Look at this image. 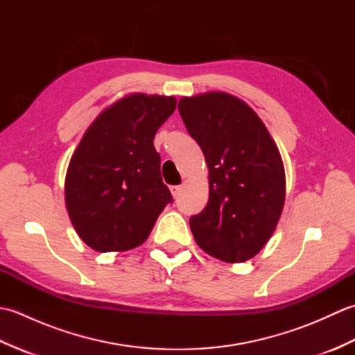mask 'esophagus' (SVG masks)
<instances>
[{"mask_svg":"<svg viewBox=\"0 0 355 355\" xmlns=\"http://www.w3.org/2000/svg\"><path fill=\"white\" fill-rule=\"evenodd\" d=\"M169 189H171V193L173 195V198H177L180 192H182V186H171Z\"/></svg>","mask_w":355,"mask_h":355,"instance_id":"esophagus-1","label":"esophagus"}]
</instances>
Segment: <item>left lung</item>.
I'll use <instances>...</instances> for the list:
<instances>
[{"instance_id": "1", "label": "left lung", "mask_w": 355, "mask_h": 355, "mask_svg": "<svg viewBox=\"0 0 355 355\" xmlns=\"http://www.w3.org/2000/svg\"><path fill=\"white\" fill-rule=\"evenodd\" d=\"M178 111L209 168V202L189 220L193 238L216 259H252L284 209L281 154L258 114L235 96L183 97Z\"/></svg>"}]
</instances>
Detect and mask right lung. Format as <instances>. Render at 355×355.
I'll list each match as a JSON object with an SVG mask.
<instances>
[{
    "instance_id": "right-lung-1",
    "label": "right lung",
    "mask_w": 355,
    "mask_h": 355,
    "mask_svg": "<svg viewBox=\"0 0 355 355\" xmlns=\"http://www.w3.org/2000/svg\"><path fill=\"white\" fill-rule=\"evenodd\" d=\"M175 97L131 94L97 117L82 137L65 177V205L78 235L97 252L143 244L173 201L154 148Z\"/></svg>"
}]
</instances>
